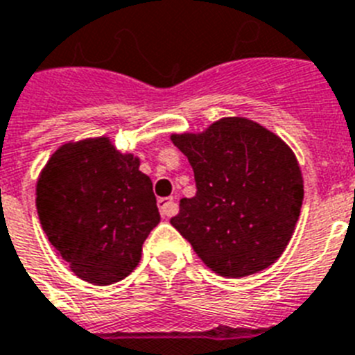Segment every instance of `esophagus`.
I'll return each mask as SVG.
<instances>
[{"label": "esophagus", "mask_w": 355, "mask_h": 355, "mask_svg": "<svg viewBox=\"0 0 355 355\" xmlns=\"http://www.w3.org/2000/svg\"><path fill=\"white\" fill-rule=\"evenodd\" d=\"M157 208H159V214L163 217H171V215L175 214L178 207H175V202L172 198H159L157 199Z\"/></svg>", "instance_id": "1"}]
</instances>
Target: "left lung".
<instances>
[{"mask_svg": "<svg viewBox=\"0 0 355 355\" xmlns=\"http://www.w3.org/2000/svg\"><path fill=\"white\" fill-rule=\"evenodd\" d=\"M189 157L196 196L180 201L171 224L223 277H248L278 260L304 201L296 156L266 127L223 118L201 135H172Z\"/></svg>", "mask_w": 355, "mask_h": 355, "instance_id": "left-lung-1", "label": "left lung"}]
</instances>
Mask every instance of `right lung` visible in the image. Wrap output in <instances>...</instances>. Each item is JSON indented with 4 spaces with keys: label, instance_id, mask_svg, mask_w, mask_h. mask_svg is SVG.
Instances as JSON below:
<instances>
[{
    "label": "right lung",
    "instance_id": "right-lung-1",
    "mask_svg": "<svg viewBox=\"0 0 355 355\" xmlns=\"http://www.w3.org/2000/svg\"><path fill=\"white\" fill-rule=\"evenodd\" d=\"M140 159L107 138L66 144L37 181V214L48 241L78 278L109 286L138 266L159 223L153 181Z\"/></svg>",
    "mask_w": 355,
    "mask_h": 355
}]
</instances>
